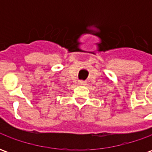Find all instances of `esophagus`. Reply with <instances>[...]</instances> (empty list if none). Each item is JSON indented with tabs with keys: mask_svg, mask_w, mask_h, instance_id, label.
I'll list each match as a JSON object with an SVG mask.
<instances>
[{
	"mask_svg": "<svg viewBox=\"0 0 152 152\" xmlns=\"http://www.w3.org/2000/svg\"><path fill=\"white\" fill-rule=\"evenodd\" d=\"M79 86H86V81H83V80H80V81H79Z\"/></svg>",
	"mask_w": 152,
	"mask_h": 152,
	"instance_id": "34e87169",
	"label": "esophagus"
}]
</instances>
